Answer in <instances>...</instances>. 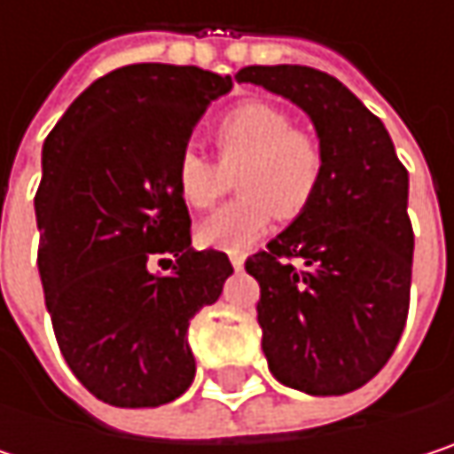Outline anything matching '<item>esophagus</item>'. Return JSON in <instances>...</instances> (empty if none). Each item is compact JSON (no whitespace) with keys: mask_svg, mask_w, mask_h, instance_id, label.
<instances>
[{"mask_svg":"<svg viewBox=\"0 0 454 454\" xmlns=\"http://www.w3.org/2000/svg\"><path fill=\"white\" fill-rule=\"evenodd\" d=\"M231 265H233L236 270H241V268H244V254H241V252H231Z\"/></svg>","mask_w":454,"mask_h":454,"instance_id":"1","label":"esophagus"}]
</instances>
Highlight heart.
<instances>
[{"label":"heart","instance_id":"heart-1","mask_svg":"<svg viewBox=\"0 0 454 454\" xmlns=\"http://www.w3.org/2000/svg\"><path fill=\"white\" fill-rule=\"evenodd\" d=\"M210 144L218 163L194 149H184L173 168L178 197L192 210L213 207L236 172L239 200L215 210L197 228L205 247L239 252L260 239L273 218L302 215L323 178L320 138L297 129L292 115L276 105L244 102L215 121Z\"/></svg>","mask_w":454,"mask_h":454}]
</instances>
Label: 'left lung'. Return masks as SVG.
<instances>
[{
	"mask_svg": "<svg viewBox=\"0 0 454 454\" xmlns=\"http://www.w3.org/2000/svg\"><path fill=\"white\" fill-rule=\"evenodd\" d=\"M236 81L300 105L325 154L310 207L244 262L260 284L268 368L292 389L347 395L387 365L405 331L415 244L408 170L384 123L333 75L249 65Z\"/></svg>",
	"mask_w": 454,
	"mask_h": 454,
	"instance_id": "obj_1",
	"label": "left lung"
}]
</instances>
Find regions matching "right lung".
<instances>
[{
    "label": "right lung",
    "instance_id": "add662e5",
    "mask_svg": "<svg viewBox=\"0 0 454 454\" xmlns=\"http://www.w3.org/2000/svg\"><path fill=\"white\" fill-rule=\"evenodd\" d=\"M231 86L194 65H126L97 78L44 141L34 205L46 310L70 371L107 405L157 408L194 381L189 320L221 297L233 265L192 249L173 168Z\"/></svg>",
    "mask_w": 454,
    "mask_h": 454
}]
</instances>
